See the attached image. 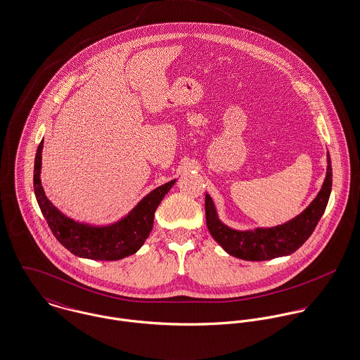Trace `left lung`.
I'll use <instances>...</instances> for the list:
<instances>
[{"label": "left lung", "instance_id": "left-lung-1", "mask_svg": "<svg viewBox=\"0 0 360 360\" xmlns=\"http://www.w3.org/2000/svg\"><path fill=\"white\" fill-rule=\"evenodd\" d=\"M333 172L327 153V172L318 196L295 218L272 228L238 231L225 225L215 204L205 193V221L214 240L231 255L244 261H266L297 251L315 231L331 193Z\"/></svg>", "mask_w": 360, "mask_h": 360}]
</instances>
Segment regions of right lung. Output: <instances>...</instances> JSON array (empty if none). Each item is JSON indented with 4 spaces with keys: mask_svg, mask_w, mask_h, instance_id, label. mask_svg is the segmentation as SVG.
<instances>
[{
    "mask_svg": "<svg viewBox=\"0 0 360 360\" xmlns=\"http://www.w3.org/2000/svg\"><path fill=\"white\" fill-rule=\"evenodd\" d=\"M41 141L34 161V193L41 212L53 236L72 254L94 261H117L135 254L148 239L155 211L176 179H172L141 200L125 217L109 225H91L75 221L58 210L45 196L41 185Z\"/></svg>",
    "mask_w": 360,
    "mask_h": 360,
    "instance_id": "right-lung-1",
    "label": "right lung"
}]
</instances>
